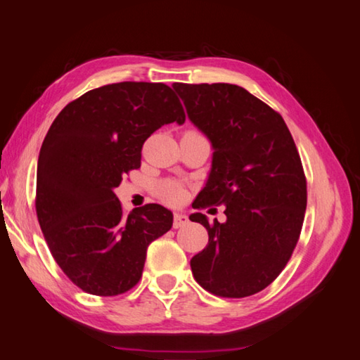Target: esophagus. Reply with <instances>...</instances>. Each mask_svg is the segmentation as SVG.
Instances as JSON below:
<instances>
[{
	"mask_svg": "<svg viewBox=\"0 0 360 360\" xmlns=\"http://www.w3.org/2000/svg\"><path fill=\"white\" fill-rule=\"evenodd\" d=\"M188 221V217L186 214H179V212H176L174 215H173V228H181V226H184L186 224Z\"/></svg>",
	"mask_w": 360,
	"mask_h": 360,
	"instance_id": "obj_1",
	"label": "esophagus"
}]
</instances>
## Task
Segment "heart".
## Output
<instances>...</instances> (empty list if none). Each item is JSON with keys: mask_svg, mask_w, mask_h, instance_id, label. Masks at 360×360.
Here are the masks:
<instances>
[{"mask_svg": "<svg viewBox=\"0 0 360 360\" xmlns=\"http://www.w3.org/2000/svg\"><path fill=\"white\" fill-rule=\"evenodd\" d=\"M158 193L159 197L169 202V205H178L186 197V191L184 187H182L178 181H162L160 184L158 186Z\"/></svg>", "mask_w": 360, "mask_h": 360, "instance_id": "b5f03b06", "label": "heart"}]
</instances>
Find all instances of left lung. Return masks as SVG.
I'll return each instance as SVG.
<instances>
[{"label":"left lung","instance_id":"8db88e82","mask_svg":"<svg viewBox=\"0 0 360 360\" xmlns=\"http://www.w3.org/2000/svg\"><path fill=\"white\" fill-rule=\"evenodd\" d=\"M187 115L214 148L206 187L195 209L225 205V224H209L193 277L220 297H247L285 269L302 230L307 179L283 117L247 89L228 83H174Z\"/></svg>","mask_w":360,"mask_h":360}]
</instances>
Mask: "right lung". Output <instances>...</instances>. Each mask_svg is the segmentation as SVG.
Masks as SVG:
<instances>
[{"label":"right lung","instance_id":"1","mask_svg":"<svg viewBox=\"0 0 360 360\" xmlns=\"http://www.w3.org/2000/svg\"><path fill=\"white\" fill-rule=\"evenodd\" d=\"M186 113L163 83L121 82L69 102L45 135L37 162L36 214L58 266L94 296H117L140 282L148 245L173 225L149 202L124 214L115 187L141 165V148Z\"/></svg>","mask_w":360,"mask_h":360}]
</instances>
